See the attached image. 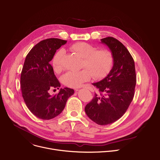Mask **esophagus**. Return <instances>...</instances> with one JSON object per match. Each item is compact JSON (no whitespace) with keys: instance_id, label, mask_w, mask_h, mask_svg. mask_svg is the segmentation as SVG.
Wrapping results in <instances>:
<instances>
[{"instance_id":"34e87169","label":"esophagus","mask_w":160,"mask_h":160,"mask_svg":"<svg viewBox=\"0 0 160 160\" xmlns=\"http://www.w3.org/2000/svg\"><path fill=\"white\" fill-rule=\"evenodd\" d=\"M85 88H86V89H89L91 91H94V90H93V89H92V88H91V87H85ZM75 91H78V89H76Z\"/></svg>"}]
</instances>
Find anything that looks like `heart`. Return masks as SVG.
Here are the masks:
<instances>
[{
  "instance_id": "1",
  "label": "heart",
  "mask_w": 160,
  "mask_h": 160,
  "mask_svg": "<svg viewBox=\"0 0 160 160\" xmlns=\"http://www.w3.org/2000/svg\"><path fill=\"white\" fill-rule=\"evenodd\" d=\"M71 49L77 52L83 58V66L87 69L74 71H69L63 74L61 80L66 86L77 88L80 87L92 77L96 79H101L108 74L113 66V55L109 49L97 50L94 46L86 42H77L73 44ZM65 55V50L59 49L52 60V66L56 72H59L62 69V60Z\"/></svg>"
}]
</instances>
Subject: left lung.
<instances>
[{"instance_id": "8db88e82", "label": "left lung", "mask_w": 160, "mask_h": 160, "mask_svg": "<svg viewBox=\"0 0 160 160\" xmlns=\"http://www.w3.org/2000/svg\"><path fill=\"white\" fill-rule=\"evenodd\" d=\"M113 55V66L108 75L93 83L98 92L85 108L89 118L100 125L114 123L125 114L131 104L136 83L134 60L124 45L113 37L101 39Z\"/></svg>"}]
</instances>
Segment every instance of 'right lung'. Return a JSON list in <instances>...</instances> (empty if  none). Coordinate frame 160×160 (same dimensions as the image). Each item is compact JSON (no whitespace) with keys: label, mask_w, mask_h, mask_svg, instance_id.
<instances>
[{"label":"right lung","mask_w":160,"mask_h":160,"mask_svg":"<svg viewBox=\"0 0 160 160\" xmlns=\"http://www.w3.org/2000/svg\"><path fill=\"white\" fill-rule=\"evenodd\" d=\"M67 40L48 38L40 41L27 55L20 76L22 97L29 111L37 118L50 120L59 115L74 90L60 89L58 94L51 95L49 89L60 87L50 64L57 49Z\"/></svg>","instance_id":"right-lung-1"}]
</instances>
